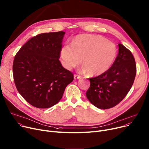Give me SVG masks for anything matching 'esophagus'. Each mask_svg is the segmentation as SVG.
Masks as SVG:
<instances>
[{"mask_svg":"<svg viewBox=\"0 0 149 149\" xmlns=\"http://www.w3.org/2000/svg\"><path fill=\"white\" fill-rule=\"evenodd\" d=\"M80 78H81V76H79V75H77V74H74V79L75 80H76V79H79Z\"/></svg>","mask_w":149,"mask_h":149,"instance_id":"34e87169","label":"esophagus"}]
</instances>
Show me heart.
<instances>
[{"label": "heart", "mask_w": 149, "mask_h": 149, "mask_svg": "<svg viewBox=\"0 0 149 149\" xmlns=\"http://www.w3.org/2000/svg\"><path fill=\"white\" fill-rule=\"evenodd\" d=\"M118 54L116 45L100 35L83 34L76 36L72 45L65 44L60 50L61 63L71 70L81 61L82 70L90 76H100L113 65Z\"/></svg>", "instance_id": "heart-1"}]
</instances>
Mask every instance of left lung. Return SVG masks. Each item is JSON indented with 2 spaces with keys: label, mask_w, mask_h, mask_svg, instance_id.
Segmentation results:
<instances>
[{
  "label": "left lung",
  "mask_w": 149,
  "mask_h": 149,
  "mask_svg": "<svg viewBox=\"0 0 149 149\" xmlns=\"http://www.w3.org/2000/svg\"><path fill=\"white\" fill-rule=\"evenodd\" d=\"M119 53L113 65L104 74L89 78L86 95L96 107L107 109L116 106L127 95L136 75V65L131 52L119 43Z\"/></svg>",
  "instance_id": "8db88e82"
}]
</instances>
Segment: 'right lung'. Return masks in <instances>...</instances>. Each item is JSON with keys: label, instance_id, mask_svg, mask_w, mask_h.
Here are the masks:
<instances>
[{"label": "right lung", "instance_id": "1", "mask_svg": "<svg viewBox=\"0 0 149 149\" xmlns=\"http://www.w3.org/2000/svg\"><path fill=\"white\" fill-rule=\"evenodd\" d=\"M64 31L42 33L31 38L18 51L13 63L18 93L31 106L49 108L61 99L73 74L60 60Z\"/></svg>", "mask_w": 149, "mask_h": 149}]
</instances>
